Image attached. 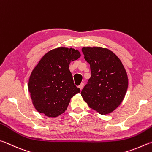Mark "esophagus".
Segmentation results:
<instances>
[{
  "label": "esophagus",
  "mask_w": 152,
  "mask_h": 152,
  "mask_svg": "<svg viewBox=\"0 0 152 152\" xmlns=\"http://www.w3.org/2000/svg\"><path fill=\"white\" fill-rule=\"evenodd\" d=\"M83 86H84V84H83V83H81L80 85H79V88L81 90L83 88Z\"/></svg>",
  "instance_id": "obj_1"
}]
</instances>
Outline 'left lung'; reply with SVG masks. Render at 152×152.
Segmentation results:
<instances>
[{
	"label": "left lung",
	"mask_w": 152,
	"mask_h": 152,
	"mask_svg": "<svg viewBox=\"0 0 152 152\" xmlns=\"http://www.w3.org/2000/svg\"><path fill=\"white\" fill-rule=\"evenodd\" d=\"M85 59L89 63L91 75L81 95L89 107L101 115L115 110L126 94L128 77L121 61L106 48L83 47Z\"/></svg>",
	"instance_id": "1"
}]
</instances>
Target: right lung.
Masks as SVG:
<instances>
[{
  "label": "right lung",
  "mask_w": 152,
  "mask_h": 152,
  "mask_svg": "<svg viewBox=\"0 0 152 152\" xmlns=\"http://www.w3.org/2000/svg\"><path fill=\"white\" fill-rule=\"evenodd\" d=\"M81 57L77 49L64 47L47 52L32 71L28 89L38 112L56 118L65 112L80 89L74 85L69 64Z\"/></svg>",
  "instance_id": "obj_1"
}]
</instances>
